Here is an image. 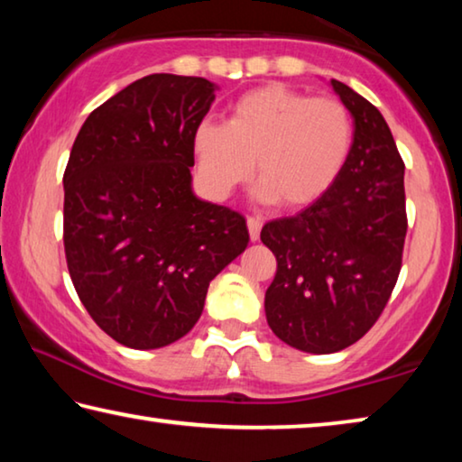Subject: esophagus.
Instances as JSON below:
<instances>
[{
	"label": "esophagus",
	"instance_id": "34e87169",
	"mask_svg": "<svg viewBox=\"0 0 462 462\" xmlns=\"http://www.w3.org/2000/svg\"><path fill=\"white\" fill-rule=\"evenodd\" d=\"M246 226H248L250 240H253V242L259 240V238H261V228H263L261 217H256V216H250V217H246Z\"/></svg>",
	"mask_w": 462,
	"mask_h": 462
}]
</instances>
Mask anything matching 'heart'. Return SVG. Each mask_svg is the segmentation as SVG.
<instances>
[{
    "label": "heart",
    "instance_id": "obj_1",
    "mask_svg": "<svg viewBox=\"0 0 462 462\" xmlns=\"http://www.w3.org/2000/svg\"><path fill=\"white\" fill-rule=\"evenodd\" d=\"M355 122L334 97H310L269 83L232 101L226 124L203 120L191 148L198 177L212 198H228L256 167V198L297 209L332 189L348 165Z\"/></svg>",
    "mask_w": 462,
    "mask_h": 462
}]
</instances>
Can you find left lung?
Listing matches in <instances>:
<instances>
[{
	"label": "left lung",
	"mask_w": 462,
	"mask_h": 462,
	"mask_svg": "<svg viewBox=\"0 0 462 462\" xmlns=\"http://www.w3.org/2000/svg\"><path fill=\"white\" fill-rule=\"evenodd\" d=\"M330 83L355 118L348 165L324 198L261 232L277 259L267 322L289 346L314 355L338 353L377 322L408 232L405 165L385 118L348 85Z\"/></svg>",
	"instance_id": "1"
}]
</instances>
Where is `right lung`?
<instances>
[{"mask_svg":"<svg viewBox=\"0 0 462 462\" xmlns=\"http://www.w3.org/2000/svg\"><path fill=\"white\" fill-rule=\"evenodd\" d=\"M214 99L203 77H143L93 109L71 148L69 275L93 322L128 348L189 332L209 281L248 245L245 217L191 191L193 130Z\"/></svg>","mask_w":462,"mask_h":462,"instance_id":"obj_1","label":"right lung"}]
</instances>
